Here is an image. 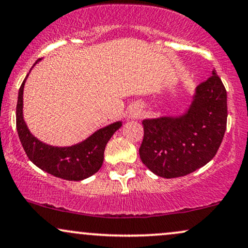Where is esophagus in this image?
<instances>
[{"mask_svg": "<svg viewBox=\"0 0 248 248\" xmlns=\"http://www.w3.org/2000/svg\"><path fill=\"white\" fill-rule=\"evenodd\" d=\"M140 115H141V109H140L139 106H133L129 113H128V118L132 119V120H135Z\"/></svg>", "mask_w": 248, "mask_h": 248, "instance_id": "34e87169", "label": "esophagus"}]
</instances>
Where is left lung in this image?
I'll return each instance as SVG.
<instances>
[{
	"label": "left lung",
	"instance_id": "obj_1",
	"mask_svg": "<svg viewBox=\"0 0 248 248\" xmlns=\"http://www.w3.org/2000/svg\"><path fill=\"white\" fill-rule=\"evenodd\" d=\"M226 90L213 70L194 90L188 107L177 115L144 119L140 158L158 177L189 174L209 163L226 129Z\"/></svg>",
	"mask_w": 248,
	"mask_h": 248
}]
</instances>
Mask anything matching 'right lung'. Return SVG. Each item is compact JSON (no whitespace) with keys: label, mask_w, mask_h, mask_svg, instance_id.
<instances>
[{"label":"right lung","mask_w":248,"mask_h":248,"mask_svg":"<svg viewBox=\"0 0 248 248\" xmlns=\"http://www.w3.org/2000/svg\"><path fill=\"white\" fill-rule=\"evenodd\" d=\"M40 61L41 59H39L33 67ZM31 70L20 85L16 108L17 133L29 159L43 171L64 180L80 181L91 177L100 170L107 142L122 126V121L107 124L83 141L68 147H58L40 141L30 132L23 113L24 85Z\"/></svg>","instance_id":"1"}]
</instances>
